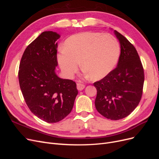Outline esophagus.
<instances>
[{"instance_id":"1","label":"esophagus","mask_w":159,"mask_h":159,"mask_svg":"<svg viewBox=\"0 0 159 159\" xmlns=\"http://www.w3.org/2000/svg\"><path fill=\"white\" fill-rule=\"evenodd\" d=\"M85 88V85L84 84H77V89H78L79 91H81L83 90Z\"/></svg>"}]
</instances>
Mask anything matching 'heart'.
Returning a JSON list of instances; mask_svg holds the SVG:
<instances>
[{"instance_id": "1", "label": "heart", "mask_w": 159, "mask_h": 159, "mask_svg": "<svg viewBox=\"0 0 159 159\" xmlns=\"http://www.w3.org/2000/svg\"><path fill=\"white\" fill-rule=\"evenodd\" d=\"M120 53L119 42L109 33L84 32L74 34L65 40L59 50L57 61L63 73L73 76L80 61L85 74L93 80L102 79L116 65Z\"/></svg>"}]
</instances>
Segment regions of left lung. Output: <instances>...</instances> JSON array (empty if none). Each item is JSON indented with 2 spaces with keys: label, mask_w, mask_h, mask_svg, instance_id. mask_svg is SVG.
Segmentation results:
<instances>
[{
  "label": "left lung",
  "mask_w": 159,
  "mask_h": 159,
  "mask_svg": "<svg viewBox=\"0 0 159 159\" xmlns=\"http://www.w3.org/2000/svg\"><path fill=\"white\" fill-rule=\"evenodd\" d=\"M121 46L117 67L93 84L97 89L95 105L98 111L111 120L127 117L140 102L145 80L143 65L135 48L116 30Z\"/></svg>",
  "instance_id": "obj_1"
}]
</instances>
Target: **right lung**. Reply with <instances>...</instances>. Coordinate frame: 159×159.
<instances>
[{
  "label": "right lung",
  "mask_w": 159,
  "mask_h": 159,
  "mask_svg": "<svg viewBox=\"0 0 159 159\" xmlns=\"http://www.w3.org/2000/svg\"><path fill=\"white\" fill-rule=\"evenodd\" d=\"M60 37L55 32H43L24 52L18 71L19 84L28 108L50 123L70 114L78 93L75 81L56 74V41Z\"/></svg>",
  "instance_id": "right-lung-1"
}]
</instances>
